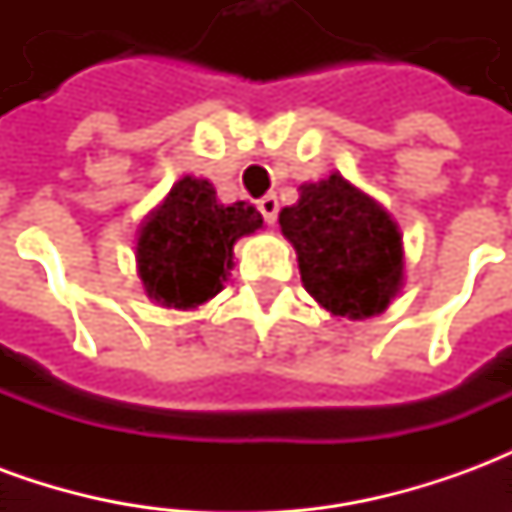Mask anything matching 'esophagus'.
Returning <instances> with one entry per match:
<instances>
[{"label":"esophagus","mask_w":512,"mask_h":512,"mask_svg":"<svg viewBox=\"0 0 512 512\" xmlns=\"http://www.w3.org/2000/svg\"><path fill=\"white\" fill-rule=\"evenodd\" d=\"M257 208H260V213H263V219H266L268 224L277 222L279 200H277V197H274V194H266L263 200H257Z\"/></svg>","instance_id":"esophagus-1"}]
</instances>
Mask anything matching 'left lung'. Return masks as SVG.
<instances>
[{
  "label": "left lung",
  "instance_id": "obj_1",
  "mask_svg": "<svg viewBox=\"0 0 512 512\" xmlns=\"http://www.w3.org/2000/svg\"><path fill=\"white\" fill-rule=\"evenodd\" d=\"M279 227L296 249L304 290L334 318L365 321L397 299L406 279L403 233L340 172L301 183L299 202L279 211Z\"/></svg>",
  "mask_w": 512,
  "mask_h": 512
}]
</instances>
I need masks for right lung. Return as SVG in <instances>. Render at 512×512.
Listing matches in <instances>:
<instances>
[{
    "mask_svg": "<svg viewBox=\"0 0 512 512\" xmlns=\"http://www.w3.org/2000/svg\"><path fill=\"white\" fill-rule=\"evenodd\" d=\"M257 230L263 216L255 205H224L211 180L183 175L136 233V274L147 299L167 310L202 307L230 277L235 241Z\"/></svg>",
    "mask_w": 512,
    "mask_h": 512,
    "instance_id": "1",
    "label": "right lung"
}]
</instances>
